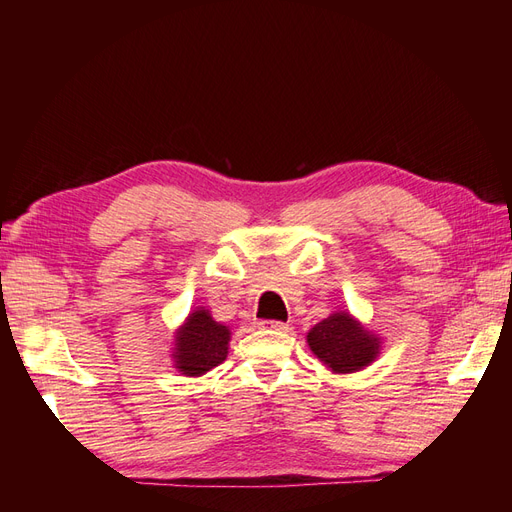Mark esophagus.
<instances>
[{
    "label": "esophagus",
    "instance_id": "obj_1",
    "mask_svg": "<svg viewBox=\"0 0 512 512\" xmlns=\"http://www.w3.org/2000/svg\"><path fill=\"white\" fill-rule=\"evenodd\" d=\"M258 327L260 329H269V331H288V324L280 322V320H262Z\"/></svg>",
    "mask_w": 512,
    "mask_h": 512
}]
</instances>
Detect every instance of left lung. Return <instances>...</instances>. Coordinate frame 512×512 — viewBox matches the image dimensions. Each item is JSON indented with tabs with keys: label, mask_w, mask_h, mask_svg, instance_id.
Segmentation results:
<instances>
[{
	"label": "left lung",
	"mask_w": 512,
	"mask_h": 512,
	"mask_svg": "<svg viewBox=\"0 0 512 512\" xmlns=\"http://www.w3.org/2000/svg\"><path fill=\"white\" fill-rule=\"evenodd\" d=\"M382 337L369 331L348 309H337L307 331V346L333 374H354L374 363L382 350Z\"/></svg>",
	"instance_id": "1"
}]
</instances>
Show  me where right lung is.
Masks as SVG:
<instances>
[{"label":"right lung","mask_w":512,"mask_h":512,"mask_svg":"<svg viewBox=\"0 0 512 512\" xmlns=\"http://www.w3.org/2000/svg\"><path fill=\"white\" fill-rule=\"evenodd\" d=\"M230 335L226 324L213 320L207 307H194L175 329L170 361L181 376H205L226 361Z\"/></svg>","instance_id":"1"}]
</instances>
